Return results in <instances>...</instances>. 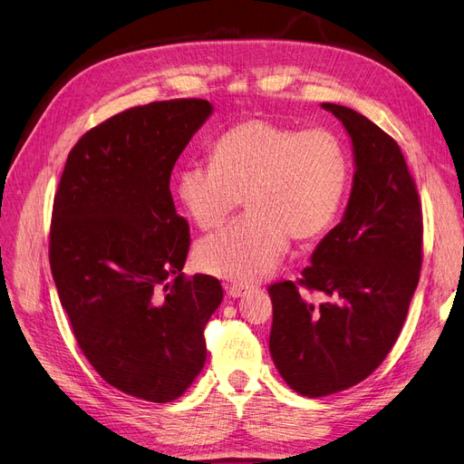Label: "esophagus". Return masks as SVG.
Instances as JSON below:
<instances>
[{
	"label": "esophagus",
	"instance_id": "1",
	"mask_svg": "<svg viewBox=\"0 0 464 464\" xmlns=\"http://www.w3.org/2000/svg\"><path fill=\"white\" fill-rule=\"evenodd\" d=\"M248 293L246 286H241V285H229L227 286V296L229 298H241Z\"/></svg>",
	"mask_w": 464,
	"mask_h": 464
}]
</instances>
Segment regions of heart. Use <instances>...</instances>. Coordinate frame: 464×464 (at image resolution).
Instances as JSON below:
<instances>
[{"mask_svg": "<svg viewBox=\"0 0 464 464\" xmlns=\"http://www.w3.org/2000/svg\"><path fill=\"white\" fill-rule=\"evenodd\" d=\"M212 164L185 166L176 193L202 231L221 227L243 198L250 214L197 246V266L248 286L276 269L295 241L329 231L344 202L352 162L331 130L248 118L218 137Z\"/></svg>", "mask_w": 464, "mask_h": 464, "instance_id": "1", "label": "heart"}]
</instances>
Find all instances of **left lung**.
Wrapping results in <instances>:
<instances>
[{
  "instance_id": "8db88e82",
  "label": "left lung",
  "mask_w": 464,
  "mask_h": 464,
  "mask_svg": "<svg viewBox=\"0 0 464 464\" xmlns=\"http://www.w3.org/2000/svg\"><path fill=\"white\" fill-rule=\"evenodd\" d=\"M321 107L352 137V195L302 279L267 288L273 363L307 398L348 390L384 362L401 333L422 264L420 198L400 145L363 114L334 102ZM304 289L328 300L314 304Z\"/></svg>"
}]
</instances>
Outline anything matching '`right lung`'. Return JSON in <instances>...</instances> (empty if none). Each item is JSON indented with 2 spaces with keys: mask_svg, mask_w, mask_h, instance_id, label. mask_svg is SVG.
<instances>
[{
  "mask_svg": "<svg viewBox=\"0 0 464 464\" xmlns=\"http://www.w3.org/2000/svg\"><path fill=\"white\" fill-rule=\"evenodd\" d=\"M210 114L204 99L114 114L68 152L53 200L49 264L78 346L111 386L152 403L193 384L223 300L216 277L181 273L191 237L169 193Z\"/></svg>",
  "mask_w": 464,
  "mask_h": 464,
  "instance_id": "obj_1",
  "label": "right lung"
}]
</instances>
